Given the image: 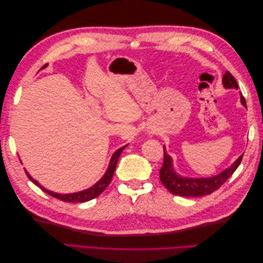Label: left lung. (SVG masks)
Returning <instances> with one entry per match:
<instances>
[{"label":"left lung","instance_id":"8db88e82","mask_svg":"<svg viewBox=\"0 0 263 263\" xmlns=\"http://www.w3.org/2000/svg\"><path fill=\"white\" fill-rule=\"evenodd\" d=\"M222 83L226 89H238V84L236 79L233 74L226 71L222 77ZM241 103L247 107L246 100L241 95ZM243 155H241L237 160L229 166L228 169L220 172L219 174L211 178H201V179H192V178H183L178 176L174 172L172 166V159L165 153V148L163 146V164L160 169V181L162 184L169 190L174 195L185 196V197H198L203 195L212 194L215 191L218 190L224 183L233 176V173L238 168L242 160Z\"/></svg>","mask_w":263,"mask_h":263}]
</instances>
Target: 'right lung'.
<instances>
[{"label":"right lung","mask_w":263,"mask_h":263,"mask_svg":"<svg viewBox=\"0 0 263 263\" xmlns=\"http://www.w3.org/2000/svg\"><path fill=\"white\" fill-rule=\"evenodd\" d=\"M126 147V146H125ZM125 147H122L119 148L116 153L112 156V159H110V162H109V165H108V169L106 171V173L104 174V177H103L97 184H94L92 187L87 189L85 191H82V192H78V193H72V194H59V193H53L51 192V191L49 190H46L45 187H43L39 183L34 180L33 178H31L28 172L25 170L26 174L28 179L34 182L35 184L37 186L41 187L45 193L51 195L52 197H55L58 198V200L60 201H63V202H69V203H82V202H87L90 200H93V198L98 197L100 194H102L103 192H104V190L109 185L110 181H112V178H113V174L115 172V168H116V164H117V161L119 159V156H121V154L123 153V150L125 149Z\"/></svg>","instance_id":"1"}]
</instances>
